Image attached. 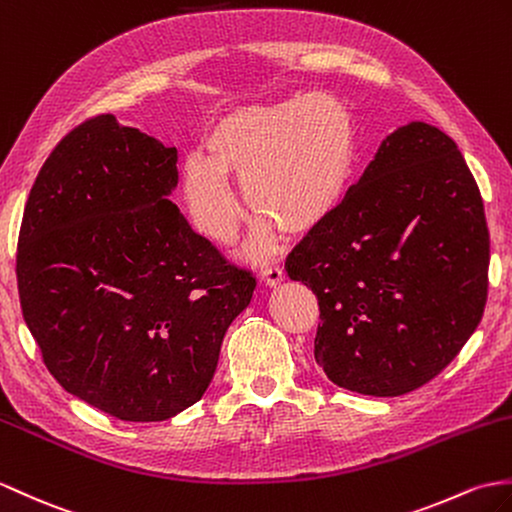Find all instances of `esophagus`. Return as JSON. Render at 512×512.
<instances>
[{
    "mask_svg": "<svg viewBox=\"0 0 512 512\" xmlns=\"http://www.w3.org/2000/svg\"><path fill=\"white\" fill-rule=\"evenodd\" d=\"M261 279H264V283L270 285V288H275V285H279L285 279V275L277 264H266L261 268Z\"/></svg>",
    "mask_w": 512,
    "mask_h": 512,
    "instance_id": "esophagus-1",
    "label": "esophagus"
}]
</instances>
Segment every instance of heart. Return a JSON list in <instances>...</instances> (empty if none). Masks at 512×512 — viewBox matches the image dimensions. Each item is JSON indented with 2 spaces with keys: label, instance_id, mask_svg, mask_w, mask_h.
Wrapping results in <instances>:
<instances>
[{
  "label": "heart",
  "instance_id": "heart-1",
  "mask_svg": "<svg viewBox=\"0 0 512 512\" xmlns=\"http://www.w3.org/2000/svg\"><path fill=\"white\" fill-rule=\"evenodd\" d=\"M207 157L183 168V196L194 227L213 244L235 240L242 205L259 216L253 248L266 253L277 227L290 235L320 227L349 192L358 161L353 117L327 93H296L270 104L240 106L218 117L205 137Z\"/></svg>",
  "mask_w": 512,
  "mask_h": 512
}]
</instances>
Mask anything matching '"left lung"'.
Instances as JSON below:
<instances>
[{"label":"left lung","mask_w":512,"mask_h":512,"mask_svg":"<svg viewBox=\"0 0 512 512\" xmlns=\"http://www.w3.org/2000/svg\"><path fill=\"white\" fill-rule=\"evenodd\" d=\"M320 307L314 358L340 388L397 397L430 382L480 325L489 229L456 141L399 126L285 261Z\"/></svg>","instance_id":"1"}]
</instances>
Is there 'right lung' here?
Returning <instances> with one entry per match:
<instances>
[{
  "label": "right lung",
  "mask_w": 512,
  "mask_h": 512,
  "mask_svg": "<svg viewBox=\"0 0 512 512\" xmlns=\"http://www.w3.org/2000/svg\"><path fill=\"white\" fill-rule=\"evenodd\" d=\"M176 161L113 115L91 117L47 157L21 220L19 301L47 371L122 421L194 406L255 290L168 200Z\"/></svg>",
  "instance_id": "right-lung-1"
}]
</instances>
